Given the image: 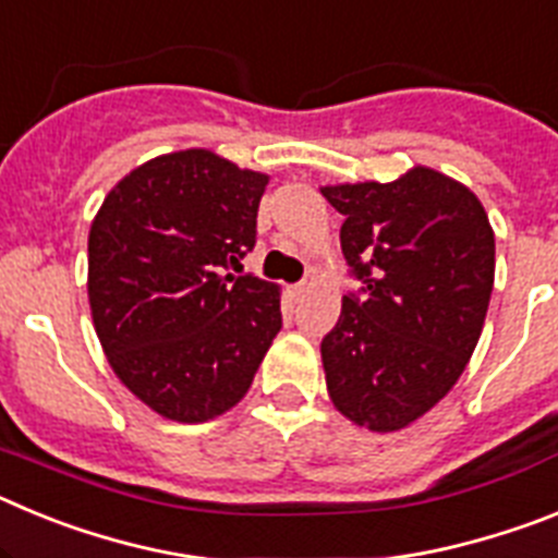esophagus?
I'll list each match as a JSON object with an SVG mask.
<instances>
[{"instance_id": "1", "label": "esophagus", "mask_w": 558, "mask_h": 558, "mask_svg": "<svg viewBox=\"0 0 558 558\" xmlns=\"http://www.w3.org/2000/svg\"><path fill=\"white\" fill-rule=\"evenodd\" d=\"M307 293H310V284L307 282H299V284H293V288H290V295H293L295 302H302V299Z\"/></svg>"}]
</instances>
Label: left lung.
Segmentation results:
<instances>
[{
	"label": "left lung",
	"instance_id": "obj_1",
	"mask_svg": "<svg viewBox=\"0 0 558 558\" xmlns=\"http://www.w3.org/2000/svg\"><path fill=\"white\" fill-rule=\"evenodd\" d=\"M343 215L360 293L322 340L332 405L374 433L402 430L458 383L495 284V231L475 192L430 167L391 184L322 186Z\"/></svg>",
	"mask_w": 558,
	"mask_h": 558
}]
</instances>
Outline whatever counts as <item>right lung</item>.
Segmentation results:
<instances>
[{
    "mask_svg": "<svg viewBox=\"0 0 558 558\" xmlns=\"http://www.w3.org/2000/svg\"><path fill=\"white\" fill-rule=\"evenodd\" d=\"M268 175L211 150L156 156L113 186L88 231V304L113 374L172 422L248 393L282 329L279 288L226 274L254 248Z\"/></svg>",
    "mask_w": 558,
    "mask_h": 558,
    "instance_id": "obj_1",
    "label": "right lung"
}]
</instances>
